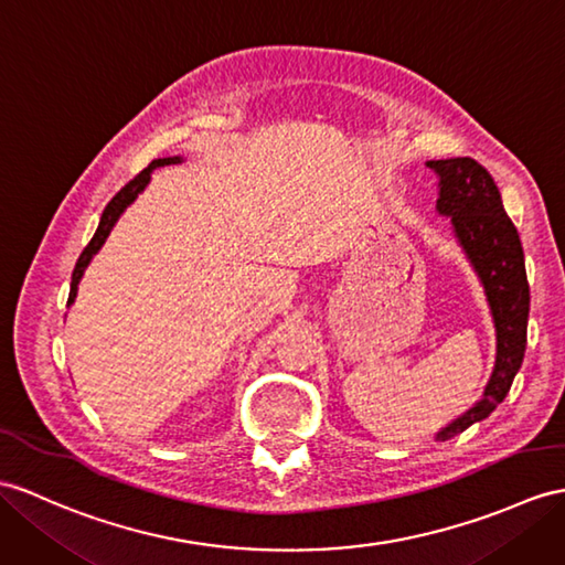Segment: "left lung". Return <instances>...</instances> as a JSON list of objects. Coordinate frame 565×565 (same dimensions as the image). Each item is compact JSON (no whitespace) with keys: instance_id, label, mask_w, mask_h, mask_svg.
Here are the masks:
<instances>
[{"instance_id":"8db88e82","label":"left lung","mask_w":565,"mask_h":565,"mask_svg":"<svg viewBox=\"0 0 565 565\" xmlns=\"http://www.w3.org/2000/svg\"><path fill=\"white\" fill-rule=\"evenodd\" d=\"M426 164L438 174L436 211L450 215L462 252L484 285L497 326V364L484 397L436 434V441H448L467 426L487 419L511 391L527 345L530 285L520 235L503 211L493 177L472 158L429 160Z\"/></svg>"}]
</instances>
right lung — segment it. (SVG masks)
<instances>
[{
	"mask_svg": "<svg viewBox=\"0 0 565 565\" xmlns=\"http://www.w3.org/2000/svg\"><path fill=\"white\" fill-rule=\"evenodd\" d=\"M174 162H182V158L174 156V158H158V160H153V162L148 164V168H146L143 172L136 174L129 184H124V186L117 191V194L113 196V201H109V203L105 205V211H103V217H100V225H98V230H95L93 239L88 242V246H86L84 252H81V256H78V260H76V268H74V273H72V290H68V301H66V307H72V305H74L76 292H78V282H81V278H84V270L88 268L90 258L100 252V246L105 244V239H107L109 232H113V227H115V223L119 220V215H121L124 211H127V205H129V203H134V201H136V196H139L141 191L148 186V182H150V172H153L156 168H164V164H174Z\"/></svg>",
	"mask_w": 565,
	"mask_h": 565,
	"instance_id": "obj_1",
	"label": "right lung"
}]
</instances>
